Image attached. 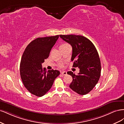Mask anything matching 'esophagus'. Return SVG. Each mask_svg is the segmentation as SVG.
Listing matches in <instances>:
<instances>
[{"mask_svg":"<svg viewBox=\"0 0 124 124\" xmlns=\"http://www.w3.org/2000/svg\"><path fill=\"white\" fill-rule=\"evenodd\" d=\"M61 74L62 75H63V76H66V75H67V72L66 71H61Z\"/></svg>","mask_w":124,"mask_h":124,"instance_id":"obj_1","label":"esophagus"}]
</instances>
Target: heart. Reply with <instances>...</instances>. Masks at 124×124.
<instances>
[{"label": "heart", "mask_w": 124, "mask_h": 124, "mask_svg": "<svg viewBox=\"0 0 124 124\" xmlns=\"http://www.w3.org/2000/svg\"><path fill=\"white\" fill-rule=\"evenodd\" d=\"M70 46V45L69 44H68V43H63V44H62L61 46H59L60 50H62V49H63V48H65L66 47H67V46ZM61 67H62V66H61Z\"/></svg>", "instance_id": "heart-1"}]
</instances>
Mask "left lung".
I'll return each instance as SVG.
<instances>
[{
	"instance_id": "8db88e82",
	"label": "left lung",
	"mask_w": 124,
	"mask_h": 124,
	"mask_svg": "<svg viewBox=\"0 0 124 124\" xmlns=\"http://www.w3.org/2000/svg\"><path fill=\"white\" fill-rule=\"evenodd\" d=\"M72 47L71 61L73 67H78L80 72L76 75L72 71L67 73L73 80L69 85L73 91L81 95L91 92L99 80L101 62L98 53L88 39L80 35H59Z\"/></svg>"
}]
</instances>
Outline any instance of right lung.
Listing matches in <instances>:
<instances>
[{"instance_id": "1", "label": "right lung", "mask_w": 124, "mask_h": 124, "mask_svg": "<svg viewBox=\"0 0 124 124\" xmlns=\"http://www.w3.org/2000/svg\"><path fill=\"white\" fill-rule=\"evenodd\" d=\"M59 35L38 38L26 47L20 63V75L25 87L32 94L42 97L52 87L60 74L58 70L47 71L42 63L49 56Z\"/></svg>"}]
</instances>
